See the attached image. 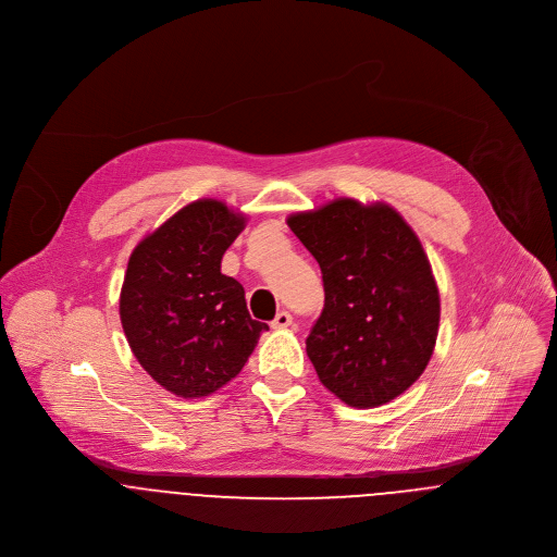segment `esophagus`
<instances>
[{
  "mask_svg": "<svg viewBox=\"0 0 557 557\" xmlns=\"http://www.w3.org/2000/svg\"><path fill=\"white\" fill-rule=\"evenodd\" d=\"M292 315L287 313V311H278L276 313V318L272 320V329H287V326H292Z\"/></svg>",
  "mask_w": 557,
  "mask_h": 557,
  "instance_id": "34e87169",
  "label": "esophagus"
}]
</instances>
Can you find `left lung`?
Masks as SVG:
<instances>
[{"instance_id": "left-lung-1", "label": "left lung", "mask_w": 557, "mask_h": 557, "mask_svg": "<svg viewBox=\"0 0 557 557\" xmlns=\"http://www.w3.org/2000/svg\"><path fill=\"white\" fill-rule=\"evenodd\" d=\"M287 226L322 270L324 309L307 337L320 383L357 409L394 400L424 372L440 326L418 235L387 202L355 198L292 213Z\"/></svg>"}]
</instances>
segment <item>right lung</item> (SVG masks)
Wrapping results in <instances>:
<instances>
[{
	"mask_svg": "<svg viewBox=\"0 0 557 557\" xmlns=\"http://www.w3.org/2000/svg\"><path fill=\"white\" fill-rule=\"evenodd\" d=\"M248 218L200 198L133 250L120 320L141 368L181 398H202L235 379L268 324L250 318L244 287L222 274L226 248Z\"/></svg>",
	"mask_w": 557,
	"mask_h": 557,
	"instance_id": "1",
	"label": "right lung"
}]
</instances>
